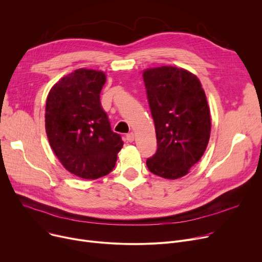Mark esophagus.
Here are the masks:
<instances>
[{"mask_svg": "<svg viewBox=\"0 0 262 262\" xmlns=\"http://www.w3.org/2000/svg\"><path fill=\"white\" fill-rule=\"evenodd\" d=\"M126 140L128 142H133L135 140V134L134 133H129L126 135Z\"/></svg>", "mask_w": 262, "mask_h": 262, "instance_id": "1", "label": "esophagus"}]
</instances>
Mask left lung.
Returning <instances> with one entry per match:
<instances>
[{
  "mask_svg": "<svg viewBox=\"0 0 262 262\" xmlns=\"http://www.w3.org/2000/svg\"><path fill=\"white\" fill-rule=\"evenodd\" d=\"M143 80L158 146L146 165L157 176L178 179L201 159L210 140L206 96L199 79L183 68L145 69Z\"/></svg>",
  "mask_w": 262,
  "mask_h": 262,
  "instance_id": "obj_1",
  "label": "left lung"
}]
</instances>
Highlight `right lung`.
<instances>
[{
	"instance_id": "right-lung-1",
	"label": "right lung",
	"mask_w": 262,
	"mask_h": 262,
	"mask_svg": "<svg viewBox=\"0 0 262 262\" xmlns=\"http://www.w3.org/2000/svg\"><path fill=\"white\" fill-rule=\"evenodd\" d=\"M105 81L103 72L80 68L52 86L46 100L49 144L63 166L83 179L106 176L123 146L101 106Z\"/></svg>"
}]
</instances>
